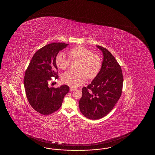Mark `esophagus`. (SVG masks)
I'll list each match as a JSON object with an SVG mask.
<instances>
[{"label": "esophagus", "mask_w": 155, "mask_h": 155, "mask_svg": "<svg viewBox=\"0 0 155 155\" xmlns=\"http://www.w3.org/2000/svg\"><path fill=\"white\" fill-rule=\"evenodd\" d=\"M70 91H73L75 90L76 89H75V88H74V87H70Z\"/></svg>", "instance_id": "1"}]
</instances>
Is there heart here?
<instances>
[{
  "mask_svg": "<svg viewBox=\"0 0 155 155\" xmlns=\"http://www.w3.org/2000/svg\"><path fill=\"white\" fill-rule=\"evenodd\" d=\"M69 57L73 61H79L78 72L68 71L62 75L64 83L76 87L82 85L85 81L86 76L89 80L95 78L102 67V59L99 55L93 54L91 50L81 46L74 48L69 51ZM56 65L60 69L68 68L70 59L63 53L58 54L55 58Z\"/></svg>",
  "mask_w": 155,
  "mask_h": 155,
  "instance_id": "b5f03b06",
  "label": "heart"
}]
</instances>
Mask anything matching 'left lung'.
Here are the masks:
<instances>
[{"label": "left lung", "instance_id": "left-lung-1", "mask_svg": "<svg viewBox=\"0 0 155 155\" xmlns=\"http://www.w3.org/2000/svg\"><path fill=\"white\" fill-rule=\"evenodd\" d=\"M102 51V67L90 84L82 89L79 108L86 117L97 120L112 110L122 93L123 75L119 63L111 53L102 46L96 45Z\"/></svg>", "mask_w": 155, "mask_h": 155}]
</instances>
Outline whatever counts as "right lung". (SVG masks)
<instances>
[{
	"mask_svg": "<svg viewBox=\"0 0 155 155\" xmlns=\"http://www.w3.org/2000/svg\"><path fill=\"white\" fill-rule=\"evenodd\" d=\"M68 45L54 43L41 48L34 54L25 71L24 84L27 99L33 109L42 115H49L59 109L69 91L66 85L58 88L49 87L51 77L58 78L56 55Z\"/></svg>",
	"mask_w": 155,
	"mask_h": 155,
	"instance_id": "obj_1",
	"label": "right lung"
}]
</instances>
